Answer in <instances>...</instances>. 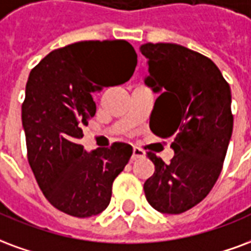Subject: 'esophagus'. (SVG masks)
<instances>
[{"mask_svg":"<svg viewBox=\"0 0 251 251\" xmlns=\"http://www.w3.org/2000/svg\"><path fill=\"white\" fill-rule=\"evenodd\" d=\"M144 156V152L143 151H142V150H140V148H138V147H133V150H132V156H131V160H136V159H139V158H143Z\"/></svg>","mask_w":251,"mask_h":251,"instance_id":"34e87169","label":"esophagus"}]
</instances>
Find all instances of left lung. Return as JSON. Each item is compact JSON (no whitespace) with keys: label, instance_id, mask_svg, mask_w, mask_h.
<instances>
[{"label":"left lung","instance_id":"8db88e82","mask_svg":"<svg viewBox=\"0 0 251 251\" xmlns=\"http://www.w3.org/2000/svg\"><path fill=\"white\" fill-rule=\"evenodd\" d=\"M144 84L160 93L150 118L159 138H171L174 158H148L155 173L144 183L148 203L159 213L180 214L207 197L222 171L233 133L231 91L218 67L178 44H144Z\"/></svg>","mask_w":251,"mask_h":251}]
</instances>
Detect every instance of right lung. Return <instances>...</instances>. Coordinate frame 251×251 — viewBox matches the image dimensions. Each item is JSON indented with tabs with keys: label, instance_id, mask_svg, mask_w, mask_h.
Here are the masks:
<instances>
[{
	"label": "right lung",
	"instance_id": "add662e5",
	"mask_svg": "<svg viewBox=\"0 0 251 251\" xmlns=\"http://www.w3.org/2000/svg\"><path fill=\"white\" fill-rule=\"evenodd\" d=\"M136 64L126 40L80 41L52 50L29 75L21 116L28 162L45 198L68 215L104 211L132 155L127 143L87 152L78 139L96 113L92 93L105 81H128Z\"/></svg>",
	"mask_w": 251,
	"mask_h": 251
}]
</instances>
